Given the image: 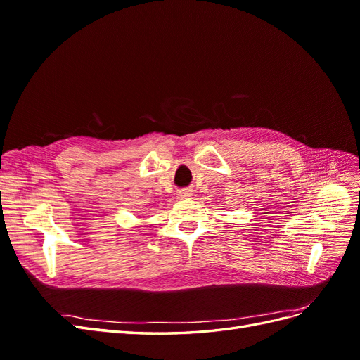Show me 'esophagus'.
<instances>
[{
    "instance_id": "34e87169",
    "label": "esophagus",
    "mask_w": 360,
    "mask_h": 360,
    "mask_svg": "<svg viewBox=\"0 0 360 360\" xmlns=\"http://www.w3.org/2000/svg\"><path fill=\"white\" fill-rule=\"evenodd\" d=\"M192 195V191L191 189H181L180 192H179V197L180 198H189Z\"/></svg>"
}]
</instances>
